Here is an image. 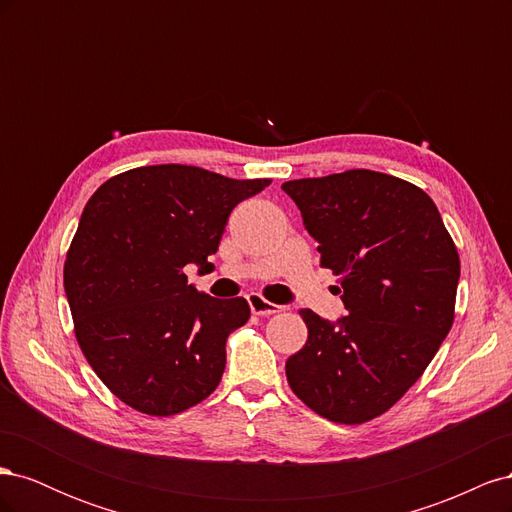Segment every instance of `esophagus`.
I'll list each match as a JSON object with an SVG mask.
<instances>
[{
    "label": "esophagus",
    "mask_w": 512,
    "mask_h": 512,
    "mask_svg": "<svg viewBox=\"0 0 512 512\" xmlns=\"http://www.w3.org/2000/svg\"><path fill=\"white\" fill-rule=\"evenodd\" d=\"M247 303H250L252 314H256V316H271V314L282 312V305H275V303L267 301L265 297H260V294H256V292L247 297Z\"/></svg>",
    "instance_id": "esophagus-1"
}]
</instances>
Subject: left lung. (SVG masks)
Segmentation results:
<instances>
[{
    "label": "left lung",
    "instance_id": "8db88e82",
    "mask_svg": "<svg viewBox=\"0 0 512 512\" xmlns=\"http://www.w3.org/2000/svg\"><path fill=\"white\" fill-rule=\"evenodd\" d=\"M282 190L348 314L329 322L301 309L307 342L286 361L288 384L333 423H367L406 395L451 331L457 247L433 200L393 175L354 168Z\"/></svg>",
    "mask_w": 512,
    "mask_h": 512
}]
</instances>
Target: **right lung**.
Wrapping results in <instances>:
<instances>
[{
  "instance_id": "1",
  "label": "right lung",
  "mask_w": 512,
  "mask_h": 512,
  "mask_svg": "<svg viewBox=\"0 0 512 512\" xmlns=\"http://www.w3.org/2000/svg\"><path fill=\"white\" fill-rule=\"evenodd\" d=\"M269 183L158 164L111 177L87 200L64 288L87 363L126 406L173 416L218 389L226 339L250 305L198 292L183 269L209 265L230 211Z\"/></svg>"
}]
</instances>
